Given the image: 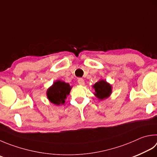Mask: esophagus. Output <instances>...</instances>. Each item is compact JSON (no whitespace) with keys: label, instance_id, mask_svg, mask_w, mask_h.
Segmentation results:
<instances>
[{"label":"esophagus","instance_id":"34e87169","mask_svg":"<svg viewBox=\"0 0 157 157\" xmlns=\"http://www.w3.org/2000/svg\"><path fill=\"white\" fill-rule=\"evenodd\" d=\"M78 82L80 85H81V86H83V85H85V81L82 78H79L78 79Z\"/></svg>","mask_w":157,"mask_h":157}]
</instances>
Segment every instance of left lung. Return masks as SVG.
Here are the masks:
<instances>
[{"instance_id": "8db88e82", "label": "left lung", "mask_w": 157, "mask_h": 157, "mask_svg": "<svg viewBox=\"0 0 157 157\" xmlns=\"http://www.w3.org/2000/svg\"><path fill=\"white\" fill-rule=\"evenodd\" d=\"M92 87L95 90V92L94 93V94L97 98L100 100L107 98L111 96L112 93V86L105 80H100Z\"/></svg>"}]
</instances>
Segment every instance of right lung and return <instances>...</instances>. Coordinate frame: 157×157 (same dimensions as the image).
<instances>
[{"instance_id": "1", "label": "right lung", "mask_w": 157, "mask_h": 157, "mask_svg": "<svg viewBox=\"0 0 157 157\" xmlns=\"http://www.w3.org/2000/svg\"><path fill=\"white\" fill-rule=\"evenodd\" d=\"M72 87L62 81H56L46 91V96L50 102L55 105H63L69 95Z\"/></svg>"}]
</instances>
